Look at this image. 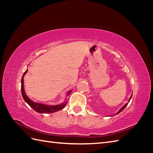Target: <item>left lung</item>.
I'll return each instance as SVG.
<instances>
[{"instance_id": "8db88e82", "label": "left lung", "mask_w": 153, "mask_h": 153, "mask_svg": "<svg viewBox=\"0 0 153 153\" xmlns=\"http://www.w3.org/2000/svg\"><path fill=\"white\" fill-rule=\"evenodd\" d=\"M131 96H132V95H131ZM131 97H130V99H129V101H128V102H129V100H131ZM128 105V103H126V105H125L124 106H122V108H120V110H119V111H118V112H117V113L116 114H118V113H120V112H122V110H123V109H124V108H126V106H127V105Z\"/></svg>"}]
</instances>
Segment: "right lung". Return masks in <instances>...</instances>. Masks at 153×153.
Returning <instances> with one entry per match:
<instances>
[{"instance_id": "obj_1", "label": "right lung", "mask_w": 153, "mask_h": 153, "mask_svg": "<svg viewBox=\"0 0 153 153\" xmlns=\"http://www.w3.org/2000/svg\"><path fill=\"white\" fill-rule=\"evenodd\" d=\"M27 70L25 71L24 75H23L22 81H21V91H22V95L23 98H24V100L29 105H30L32 108L35 110V111L39 113H53L56 111H58V110H60L62 109H63L65 106L66 105L67 102H64L63 103L60 104V105H45V104H42V103H39V102H35L32 101V100L27 97L26 95V94L25 93V90H24V77L25 75V74L27 73ZM71 91L68 92L67 95H69V94Z\"/></svg>"}]
</instances>
